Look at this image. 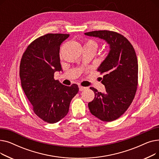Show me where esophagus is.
I'll use <instances>...</instances> for the list:
<instances>
[{"label": "esophagus", "mask_w": 159, "mask_h": 159, "mask_svg": "<svg viewBox=\"0 0 159 159\" xmlns=\"http://www.w3.org/2000/svg\"><path fill=\"white\" fill-rule=\"evenodd\" d=\"M79 90L80 91H84V90H85V89H86L88 88L87 87H84V86H79Z\"/></svg>", "instance_id": "obj_1"}]
</instances>
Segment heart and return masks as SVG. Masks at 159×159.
Listing matches in <instances>:
<instances>
[{
	"mask_svg": "<svg viewBox=\"0 0 159 159\" xmlns=\"http://www.w3.org/2000/svg\"><path fill=\"white\" fill-rule=\"evenodd\" d=\"M98 43H97V41H95L93 39H88L85 40L84 46H83V48H88V49H93L96 52L98 48Z\"/></svg>",
	"mask_w": 159,
	"mask_h": 159,
	"instance_id": "obj_1",
	"label": "heart"
}]
</instances>
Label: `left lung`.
<instances>
[{"mask_svg":"<svg viewBox=\"0 0 159 159\" xmlns=\"http://www.w3.org/2000/svg\"><path fill=\"white\" fill-rule=\"evenodd\" d=\"M101 38L110 44V51L97 71L103 75L102 83L106 92L94 88L95 98L88 103L91 113L105 122L119 119L135 98L138 86V61L135 49L130 42L120 33L109 30L85 33Z\"/></svg>","mask_w":159,"mask_h":159,"instance_id":"1","label":"left lung"}]
</instances>
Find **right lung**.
I'll return each instance as SVG.
<instances>
[{
  "instance_id": "add662e5",
  "label": "right lung",
  "mask_w": 159,
  "mask_h": 159,
  "mask_svg": "<svg viewBox=\"0 0 159 159\" xmlns=\"http://www.w3.org/2000/svg\"><path fill=\"white\" fill-rule=\"evenodd\" d=\"M70 36L48 33L31 43L21 58L19 75L21 86L34 112L44 121L53 124L68 114L78 85L66 86L54 79L62 70L60 46Z\"/></svg>"
}]
</instances>
